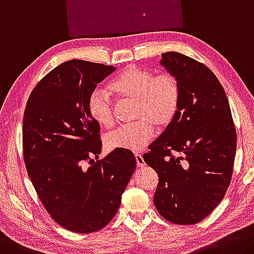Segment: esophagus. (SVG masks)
I'll list each match as a JSON object with an SVG mask.
<instances>
[{
  "mask_svg": "<svg viewBox=\"0 0 254 254\" xmlns=\"http://www.w3.org/2000/svg\"><path fill=\"white\" fill-rule=\"evenodd\" d=\"M135 162H136V166L138 167H143L144 165H146V163H144V160H143V157L140 154L135 155Z\"/></svg>",
  "mask_w": 254,
  "mask_h": 254,
  "instance_id": "1",
  "label": "esophagus"
}]
</instances>
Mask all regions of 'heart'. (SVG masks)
Segmentation results:
<instances>
[{
	"mask_svg": "<svg viewBox=\"0 0 254 254\" xmlns=\"http://www.w3.org/2000/svg\"><path fill=\"white\" fill-rule=\"evenodd\" d=\"M110 90L123 99L135 102L134 119L139 122L114 128L105 136L108 149L140 151L154 138L155 126L170 127L180 108L179 80L171 73L156 75L138 66H128L108 84ZM91 119L103 127L114 124V105L106 91L95 89L87 102Z\"/></svg>",
	"mask_w": 254,
	"mask_h": 254,
	"instance_id": "1",
	"label": "heart"
}]
</instances>
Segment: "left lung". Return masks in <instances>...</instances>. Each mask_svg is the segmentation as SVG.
Listing matches in <instances>:
<instances>
[{"label":"left lung","instance_id":"left-lung-1","mask_svg":"<svg viewBox=\"0 0 254 254\" xmlns=\"http://www.w3.org/2000/svg\"><path fill=\"white\" fill-rule=\"evenodd\" d=\"M160 65L179 80L180 108L143 160L158 174L154 203L159 214L174 224H196L218 206L231 183L234 122L223 86L204 64L167 52Z\"/></svg>","mask_w":254,"mask_h":254}]
</instances>
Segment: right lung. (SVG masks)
<instances>
[{"label": "right lung", "instance_id": "right-lung-1", "mask_svg": "<svg viewBox=\"0 0 254 254\" xmlns=\"http://www.w3.org/2000/svg\"><path fill=\"white\" fill-rule=\"evenodd\" d=\"M115 70L82 60L64 62L37 83L23 114L28 176L52 218L74 233L97 232L110 223L135 170L134 155L124 149L91 159L102 141L87 102ZM86 160L90 167L83 166Z\"/></svg>", "mask_w": 254, "mask_h": 254}]
</instances>
